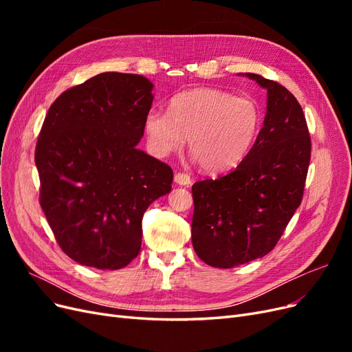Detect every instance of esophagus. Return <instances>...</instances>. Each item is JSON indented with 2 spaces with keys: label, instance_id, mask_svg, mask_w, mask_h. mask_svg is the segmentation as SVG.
Returning a JSON list of instances; mask_svg holds the SVG:
<instances>
[{
  "label": "esophagus",
  "instance_id": "34e87169",
  "mask_svg": "<svg viewBox=\"0 0 352 352\" xmlns=\"http://www.w3.org/2000/svg\"><path fill=\"white\" fill-rule=\"evenodd\" d=\"M175 182L180 186H189L190 184H192V179H190V176L186 175V173H176L175 175Z\"/></svg>",
  "mask_w": 352,
  "mask_h": 352
}]
</instances>
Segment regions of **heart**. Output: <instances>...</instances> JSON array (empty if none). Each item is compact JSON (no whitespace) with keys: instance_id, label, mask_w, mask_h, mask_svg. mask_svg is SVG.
I'll return each instance as SVG.
<instances>
[{"instance_id":"1","label":"heart","mask_w":352,"mask_h":352,"mask_svg":"<svg viewBox=\"0 0 352 352\" xmlns=\"http://www.w3.org/2000/svg\"><path fill=\"white\" fill-rule=\"evenodd\" d=\"M260 105L248 97L194 88L170 100L168 113L151 110L144 120L148 148L168 157L184 148L186 138L194 160L207 172H226L248 155L261 129Z\"/></svg>"}]
</instances>
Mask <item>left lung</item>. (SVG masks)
<instances>
[{"mask_svg": "<svg viewBox=\"0 0 352 352\" xmlns=\"http://www.w3.org/2000/svg\"><path fill=\"white\" fill-rule=\"evenodd\" d=\"M267 91L261 131L243 162L219 179L192 185V245L211 267L261 258L300 207L311 140L300 102L278 82L245 73Z\"/></svg>", "mask_w": 352, "mask_h": 352, "instance_id": "8db88e82", "label": "left lung"}]
</instances>
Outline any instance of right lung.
I'll return each mask as SVG.
<instances>
[{
	"mask_svg": "<svg viewBox=\"0 0 352 352\" xmlns=\"http://www.w3.org/2000/svg\"><path fill=\"white\" fill-rule=\"evenodd\" d=\"M153 88L141 74L100 73L63 92L42 124L39 202L61 250L82 265L129 264L144 212L172 190V168L136 146Z\"/></svg>",
	"mask_w": 352,
	"mask_h": 352,
	"instance_id": "obj_1",
	"label": "right lung"
}]
</instances>
